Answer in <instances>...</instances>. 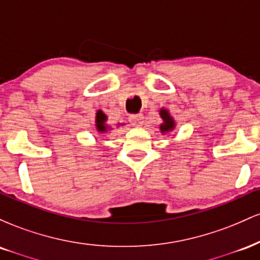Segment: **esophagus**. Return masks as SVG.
<instances>
[{
  "mask_svg": "<svg viewBox=\"0 0 260 260\" xmlns=\"http://www.w3.org/2000/svg\"><path fill=\"white\" fill-rule=\"evenodd\" d=\"M144 120V116L142 113H138V115H131L129 116V122L133 127H140L143 126V121Z\"/></svg>",
  "mask_w": 260,
  "mask_h": 260,
  "instance_id": "obj_1",
  "label": "esophagus"
}]
</instances>
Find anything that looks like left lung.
<instances>
[{
	"label": "left lung",
	"mask_w": 260,
	"mask_h": 260,
	"mask_svg": "<svg viewBox=\"0 0 260 260\" xmlns=\"http://www.w3.org/2000/svg\"><path fill=\"white\" fill-rule=\"evenodd\" d=\"M159 115L161 117V120H162V123L160 124V132L165 136V134H168L170 132H174L176 129V122L174 120V117L171 116V113L168 109H164V107H161L160 111H159Z\"/></svg>",
	"instance_id": "obj_1"
}]
</instances>
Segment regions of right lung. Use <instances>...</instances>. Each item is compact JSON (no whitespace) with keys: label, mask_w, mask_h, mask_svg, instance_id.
Here are the masks:
<instances>
[{"label":"right lung","mask_w":260,"mask_h":260,"mask_svg":"<svg viewBox=\"0 0 260 260\" xmlns=\"http://www.w3.org/2000/svg\"><path fill=\"white\" fill-rule=\"evenodd\" d=\"M123 126V123H117V127ZM95 128L99 134H106L112 131V127L107 123V116L101 110H98L96 116H95Z\"/></svg>","instance_id":"1"}]
</instances>
